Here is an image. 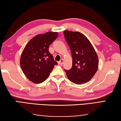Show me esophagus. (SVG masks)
Listing matches in <instances>:
<instances>
[{
  "instance_id": "1",
  "label": "esophagus",
  "mask_w": 121,
  "mask_h": 121,
  "mask_svg": "<svg viewBox=\"0 0 121 121\" xmlns=\"http://www.w3.org/2000/svg\"><path fill=\"white\" fill-rule=\"evenodd\" d=\"M63 63H64V59H62L59 62H58V64L59 65H63Z\"/></svg>"
}]
</instances>
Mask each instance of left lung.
<instances>
[{
  "instance_id": "8db88e82",
  "label": "left lung",
  "mask_w": 121,
  "mask_h": 121,
  "mask_svg": "<svg viewBox=\"0 0 121 121\" xmlns=\"http://www.w3.org/2000/svg\"><path fill=\"white\" fill-rule=\"evenodd\" d=\"M65 40L71 50L72 66L64 70L71 82L80 85L90 81L98 69V57L88 39L78 31H64Z\"/></svg>"
}]
</instances>
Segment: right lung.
<instances>
[{
  "label": "right lung",
  "mask_w": 121,
  "mask_h": 121,
  "mask_svg": "<svg viewBox=\"0 0 121 121\" xmlns=\"http://www.w3.org/2000/svg\"><path fill=\"white\" fill-rule=\"evenodd\" d=\"M57 32L39 34L29 41L20 58V66L27 78L31 82L39 84L49 77L57 63L49 52V47L57 39Z\"/></svg>",
  "instance_id": "obj_1"
}]
</instances>
